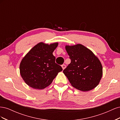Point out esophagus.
<instances>
[{
	"mask_svg": "<svg viewBox=\"0 0 120 120\" xmlns=\"http://www.w3.org/2000/svg\"><path fill=\"white\" fill-rule=\"evenodd\" d=\"M61 67H62L63 70H64V69L65 68H66V65H65V64H62V65H61Z\"/></svg>",
	"mask_w": 120,
	"mask_h": 120,
	"instance_id": "esophagus-1",
	"label": "esophagus"
}]
</instances>
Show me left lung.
<instances>
[{
	"mask_svg": "<svg viewBox=\"0 0 120 120\" xmlns=\"http://www.w3.org/2000/svg\"><path fill=\"white\" fill-rule=\"evenodd\" d=\"M71 62L63 71L72 86L82 91L96 87L103 75L101 64L93 52L79 44L66 46Z\"/></svg>",
	"mask_w": 120,
	"mask_h": 120,
	"instance_id": "8db88e82",
	"label": "left lung"
}]
</instances>
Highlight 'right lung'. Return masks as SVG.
Segmentation results:
<instances>
[{
    "label": "right lung",
    "instance_id": "1",
    "mask_svg": "<svg viewBox=\"0 0 120 120\" xmlns=\"http://www.w3.org/2000/svg\"><path fill=\"white\" fill-rule=\"evenodd\" d=\"M57 45V43L49 45L40 42L23 57L20 64V73L29 86L36 89H45L63 70L56 63V57L52 54Z\"/></svg>",
    "mask_w": 120,
    "mask_h": 120
}]
</instances>
